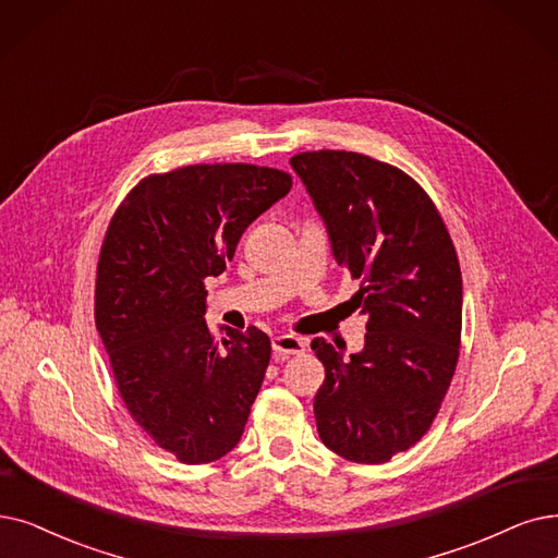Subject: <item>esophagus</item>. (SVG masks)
Returning a JSON list of instances; mask_svg holds the SVG:
<instances>
[{
  "label": "esophagus",
  "mask_w": 558,
  "mask_h": 558,
  "mask_svg": "<svg viewBox=\"0 0 558 558\" xmlns=\"http://www.w3.org/2000/svg\"><path fill=\"white\" fill-rule=\"evenodd\" d=\"M306 348V339L295 337V333H281V337L272 339V350L277 356H291L302 354Z\"/></svg>",
  "instance_id": "esophagus-1"
}]
</instances>
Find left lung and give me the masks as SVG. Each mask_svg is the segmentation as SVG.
Returning a JSON list of instances; mask_svg holds the SVG:
<instances>
[{"instance_id":"8db88e82","label":"left lung","mask_w":558,"mask_h":558,"mask_svg":"<svg viewBox=\"0 0 558 558\" xmlns=\"http://www.w3.org/2000/svg\"><path fill=\"white\" fill-rule=\"evenodd\" d=\"M323 215L331 252L368 316L364 350L311 341L325 366L318 435L337 456L383 464L428 433L460 356L462 275L428 192L393 165L352 150L291 158ZM339 345V343H337Z\"/></svg>"}]
</instances>
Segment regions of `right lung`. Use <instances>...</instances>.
Instances as JSON below:
<instances>
[{"label":"right lung","instance_id":"right-lung-1","mask_svg":"<svg viewBox=\"0 0 558 558\" xmlns=\"http://www.w3.org/2000/svg\"><path fill=\"white\" fill-rule=\"evenodd\" d=\"M291 185L272 167L190 165L142 178L109 219L96 329L132 421L178 462H215L244 433L272 343L252 325L229 329L221 349L204 318L206 279Z\"/></svg>","mask_w":558,"mask_h":558}]
</instances>
